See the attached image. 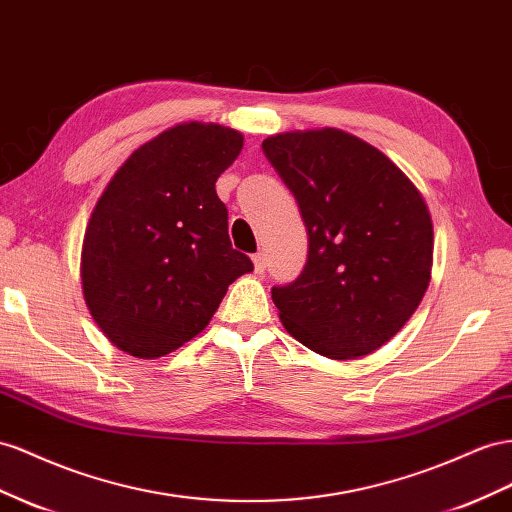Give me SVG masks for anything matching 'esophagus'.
<instances>
[{"label": "esophagus", "mask_w": 512, "mask_h": 512, "mask_svg": "<svg viewBox=\"0 0 512 512\" xmlns=\"http://www.w3.org/2000/svg\"><path fill=\"white\" fill-rule=\"evenodd\" d=\"M252 260H254L256 273H262V271H265V267H267V258H265V254H262V252H256V254L252 256Z\"/></svg>", "instance_id": "34e87169"}]
</instances>
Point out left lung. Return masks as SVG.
<instances>
[{
  "label": "left lung",
  "instance_id": "8db88e82",
  "mask_svg": "<svg viewBox=\"0 0 512 512\" xmlns=\"http://www.w3.org/2000/svg\"><path fill=\"white\" fill-rule=\"evenodd\" d=\"M262 150L308 230L299 278L271 288L282 325L329 359L377 351L431 282L433 222L422 193L381 150L340 129L278 133Z\"/></svg>",
  "mask_w": 512,
  "mask_h": 512
}]
</instances>
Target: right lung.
Segmentation results:
<instances>
[{
  "label": "right lung",
  "instance_id": "add662e5",
  "mask_svg": "<svg viewBox=\"0 0 512 512\" xmlns=\"http://www.w3.org/2000/svg\"><path fill=\"white\" fill-rule=\"evenodd\" d=\"M243 135L185 122L124 161L96 202L81 247V286L109 342L140 359L163 357L209 325L228 286L254 271L228 237L219 174Z\"/></svg>",
  "mask_w": 512,
  "mask_h": 512
}]
</instances>
